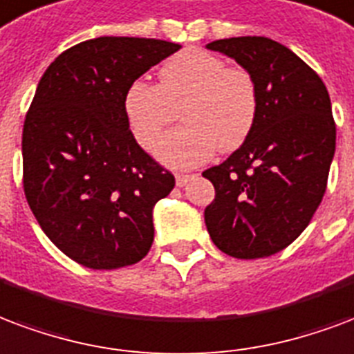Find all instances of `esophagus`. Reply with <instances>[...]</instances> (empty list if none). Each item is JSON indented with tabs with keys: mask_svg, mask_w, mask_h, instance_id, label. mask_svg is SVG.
<instances>
[{
	"mask_svg": "<svg viewBox=\"0 0 354 354\" xmlns=\"http://www.w3.org/2000/svg\"><path fill=\"white\" fill-rule=\"evenodd\" d=\"M191 178H193V174H176V185L178 187H184Z\"/></svg>",
	"mask_w": 354,
	"mask_h": 354,
	"instance_id": "1",
	"label": "esophagus"
}]
</instances>
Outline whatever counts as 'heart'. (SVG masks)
Listing matches in <instances>:
<instances>
[{"mask_svg": "<svg viewBox=\"0 0 354 354\" xmlns=\"http://www.w3.org/2000/svg\"><path fill=\"white\" fill-rule=\"evenodd\" d=\"M185 124L167 133L156 153L170 167H195L219 148L236 150L250 137L259 111L255 80L240 65L203 48H184L159 69V86L135 80L124 95V112L137 142L150 150L178 118Z\"/></svg>", "mask_w": 354, "mask_h": 354, "instance_id": "obj_1", "label": "heart"}]
</instances>
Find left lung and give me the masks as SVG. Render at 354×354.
Here are the masks:
<instances>
[{"label":"left lung","mask_w":354,"mask_h":354,"mask_svg":"<svg viewBox=\"0 0 354 354\" xmlns=\"http://www.w3.org/2000/svg\"><path fill=\"white\" fill-rule=\"evenodd\" d=\"M206 46L250 71L259 97L250 137L203 172L216 189L204 210L206 229L230 257H270L302 234L323 201L336 150L330 97L310 65L272 39Z\"/></svg>","instance_id":"1"}]
</instances>
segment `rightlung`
<instances>
[{
	"label": "right lung",
	"mask_w": 354,
	"mask_h": 354,
	"mask_svg": "<svg viewBox=\"0 0 354 354\" xmlns=\"http://www.w3.org/2000/svg\"><path fill=\"white\" fill-rule=\"evenodd\" d=\"M180 48L90 39L62 52L39 82L22 131L24 193L44 234L82 266L114 270L150 251L151 210L176 182L137 144L124 95Z\"/></svg>",
	"instance_id": "right-lung-1"
}]
</instances>
